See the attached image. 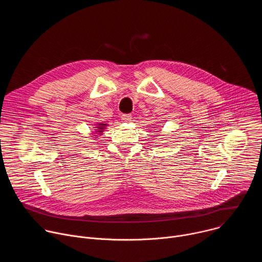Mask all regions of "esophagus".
I'll return each instance as SVG.
<instances>
[{"instance_id": "obj_1", "label": "esophagus", "mask_w": 262, "mask_h": 262, "mask_svg": "<svg viewBox=\"0 0 262 262\" xmlns=\"http://www.w3.org/2000/svg\"><path fill=\"white\" fill-rule=\"evenodd\" d=\"M121 120L127 122V121H130L132 120V115L130 114H122L121 115Z\"/></svg>"}]
</instances>
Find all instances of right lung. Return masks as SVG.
Masks as SVG:
<instances>
[{
    "label": "right lung",
    "instance_id": "add662e5",
    "mask_svg": "<svg viewBox=\"0 0 262 262\" xmlns=\"http://www.w3.org/2000/svg\"><path fill=\"white\" fill-rule=\"evenodd\" d=\"M106 126V124L105 123H97V125H96V132L95 133H98V134H100V133H102V130L104 129V127Z\"/></svg>",
    "mask_w": 262,
    "mask_h": 262
}]
</instances>
